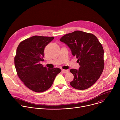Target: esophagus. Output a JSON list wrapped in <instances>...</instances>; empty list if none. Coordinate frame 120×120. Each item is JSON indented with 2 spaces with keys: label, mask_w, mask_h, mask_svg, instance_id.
<instances>
[{
  "label": "esophagus",
  "mask_w": 120,
  "mask_h": 120,
  "mask_svg": "<svg viewBox=\"0 0 120 120\" xmlns=\"http://www.w3.org/2000/svg\"><path fill=\"white\" fill-rule=\"evenodd\" d=\"M62 72L63 73H64V74H66L68 72V70H62Z\"/></svg>",
  "instance_id": "1"
}]
</instances>
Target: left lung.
<instances>
[{
  "mask_svg": "<svg viewBox=\"0 0 120 120\" xmlns=\"http://www.w3.org/2000/svg\"><path fill=\"white\" fill-rule=\"evenodd\" d=\"M60 41L69 47L80 66L78 70H70L74 76L70 85L78 90L88 89L96 82L104 70L102 45L93 34L81 31L66 34Z\"/></svg>",
  "mask_w": 120,
  "mask_h": 120,
  "instance_id": "left-lung-1",
  "label": "left lung"
}]
</instances>
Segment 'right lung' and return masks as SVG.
Wrapping results in <instances>:
<instances>
[{"mask_svg":"<svg viewBox=\"0 0 120 120\" xmlns=\"http://www.w3.org/2000/svg\"><path fill=\"white\" fill-rule=\"evenodd\" d=\"M54 39L35 36L21 42L17 48L14 60L17 74L26 86L34 92L48 90L61 72L59 68L50 69L40 64L44 61L45 47Z\"/></svg>","mask_w":120,"mask_h":120,"instance_id":"obj_1","label":"right lung"}]
</instances>
